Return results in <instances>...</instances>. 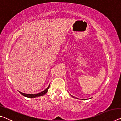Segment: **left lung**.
Wrapping results in <instances>:
<instances>
[{
    "mask_svg": "<svg viewBox=\"0 0 121 121\" xmlns=\"http://www.w3.org/2000/svg\"><path fill=\"white\" fill-rule=\"evenodd\" d=\"M71 95V96H72V97H74L73 96H72V95Z\"/></svg>",
    "mask_w": 121,
    "mask_h": 121,
    "instance_id": "left-lung-1",
    "label": "left lung"
}]
</instances>
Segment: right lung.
I'll return each mask as SVG.
<instances>
[{"label": "right lung", "mask_w": 121, "mask_h": 121, "mask_svg": "<svg viewBox=\"0 0 121 121\" xmlns=\"http://www.w3.org/2000/svg\"><path fill=\"white\" fill-rule=\"evenodd\" d=\"M49 86H50V85H49V86H48V87L47 88L46 90H44V91L41 92H40V93H37V94H26V93L21 92H20L21 95H24V96L26 97H28V98H35V97L42 96V95L46 94V93L47 92L48 89H49Z\"/></svg>", "instance_id": "1"}]
</instances>
